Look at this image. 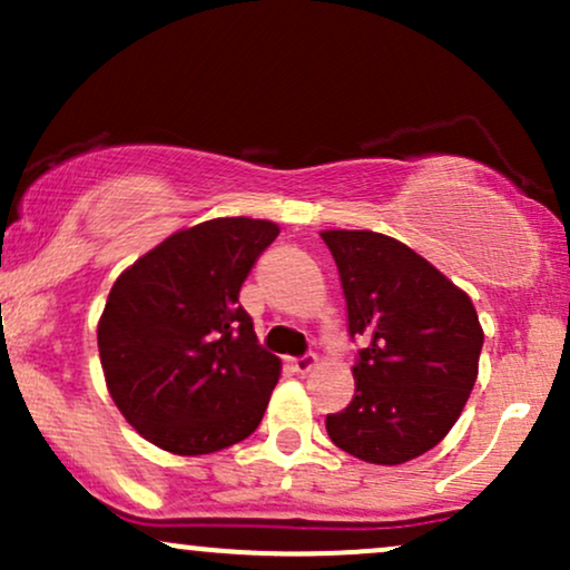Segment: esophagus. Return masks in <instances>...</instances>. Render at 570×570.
<instances>
[{"mask_svg": "<svg viewBox=\"0 0 570 570\" xmlns=\"http://www.w3.org/2000/svg\"><path fill=\"white\" fill-rule=\"evenodd\" d=\"M313 367H316V356H303V358H289V370L294 375H307Z\"/></svg>", "mask_w": 570, "mask_h": 570, "instance_id": "34e87169", "label": "esophagus"}]
</instances>
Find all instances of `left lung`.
<instances>
[{
    "label": "left lung",
    "instance_id": "8db88e82",
    "mask_svg": "<svg viewBox=\"0 0 570 570\" xmlns=\"http://www.w3.org/2000/svg\"><path fill=\"white\" fill-rule=\"evenodd\" d=\"M335 257L351 337L356 394L326 434L377 466L429 453L455 426L472 394L485 332L472 297L402 240L372 230H324Z\"/></svg>",
    "mask_w": 570,
    "mask_h": 570
}]
</instances>
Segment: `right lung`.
Returning <instances> with one entry per match:
<instances>
[{
    "mask_svg": "<svg viewBox=\"0 0 570 570\" xmlns=\"http://www.w3.org/2000/svg\"><path fill=\"white\" fill-rule=\"evenodd\" d=\"M278 233L267 219H208L117 276L98 356L117 410L155 448L208 455L263 421L281 358L257 345L238 292Z\"/></svg>",
    "mask_w": 570,
    "mask_h": 570,
    "instance_id": "1",
    "label": "right lung"
}]
</instances>
